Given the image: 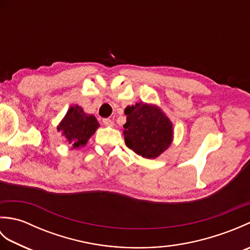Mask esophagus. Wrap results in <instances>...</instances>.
Segmentation results:
<instances>
[{
	"instance_id": "esophagus-1",
	"label": "esophagus",
	"mask_w": 250,
	"mask_h": 250,
	"mask_svg": "<svg viewBox=\"0 0 250 250\" xmlns=\"http://www.w3.org/2000/svg\"><path fill=\"white\" fill-rule=\"evenodd\" d=\"M103 125H105L106 126H114V121L108 118H105L103 119Z\"/></svg>"
}]
</instances>
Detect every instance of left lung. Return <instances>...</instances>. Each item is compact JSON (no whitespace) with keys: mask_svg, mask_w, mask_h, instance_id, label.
I'll return each instance as SVG.
<instances>
[{"mask_svg":"<svg viewBox=\"0 0 250 250\" xmlns=\"http://www.w3.org/2000/svg\"><path fill=\"white\" fill-rule=\"evenodd\" d=\"M124 125L125 145L139 156L156 159L171 146L173 124L155 104L136 103L125 109Z\"/></svg>","mask_w":250,"mask_h":250,"instance_id":"left-lung-1","label":"left lung"}]
</instances>
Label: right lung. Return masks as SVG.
<instances>
[{
  "label": "right lung",
  "mask_w": 250,
  "mask_h": 250,
  "mask_svg": "<svg viewBox=\"0 0 250 250\" xmlns=\"http://www.w3.org/2000/svg\"><path fill=\"white\" fill-rule=\"evenodd\" d=\"M99 126V122L93 115L84 113L79 105H72L58 125L57 130L65 137L71 149H78L87 145Z\"/></svg>",
  "instance_id": "1"
}]
</instances>
